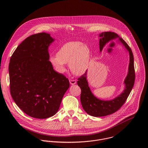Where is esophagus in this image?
I'll return each instance as SVG.
<instances>
[{"label": "esophagus", "instance_id": "34e87169", "mask_svg": "<svg viewBox=\"0 0 148 148\" xmlns=\"http://www.w3.org/2000/svg\"><path fill=\"white\" fill-rule=\"evenodd\" d=\"M69 83L71 85H75L76 83V80H69Z\"/></svg>", "mask_w": 148, "mask_h": 148}]
</instances>
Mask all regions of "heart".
<instances>
[{
  "mask_svg": "<svg viewBox=\"0 0 148 148\" xmlns=\"http://www.w3.org/2000/svg\"><path fill=\"white\" fill-rule=\"evenodd\" d=\"M90 57V49L86 44L71 42L64 44L57 55L51 56L49 61L60 73L65 71V64L69 63L71 72L75 75H81L87 69Z\"/></svg>",
  "mask_w": 148,
  "mask_h": 148,
  "instance_id": "1",
  "label": "heart"
}]
</instances>
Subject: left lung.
<instances>
[{
    "instance_id": "obj_1",
    "label": "left lung",
    "mask_w": 148,
    "mask_h": 148,
    "mask_svg": "<svg viewBox=\"0 0 148 148\" xmlns=\"http://www.w3.org/2000/svg\"><path fill=\"white\" fill-rule=\"evenodd\" d=\"M100 51L101 52L107 43L119 38L121 42L127 49L129 54V64L128 73L124 80L125 89L117 97L111 100H102L93 95L86 80L87 71L77 80V85L81 88L80 101L85 111L88 114L94 117L106 116L117 111L127 100L134 84L135 72L134 67V58L132 51L129 45L119 35L112 32H104L99 34Z\"/></svg>"
}]
</instances>
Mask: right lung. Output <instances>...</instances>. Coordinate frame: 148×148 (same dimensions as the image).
I'll use <instances>...</instances> for the list:
<instances>
[{
  "instance_id": "obj_1",
  "label": "right lung",
  "mask_w": 148,
  "mask_h": 148,
  "mask_svg": "<svg viewBox=\"0 0 148 148\" xmlns=\"http://www.w3.org/2000/svg\"><path fill=\"white\" fill-rule=\"evenodd\" d=\"M54 41L42 32L27 38L16 48L9 64L11 96L27 115L44 119L58 111L69 82L49 62L48 47Z\"/></svg>"
}]
</instances>
